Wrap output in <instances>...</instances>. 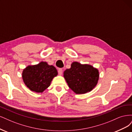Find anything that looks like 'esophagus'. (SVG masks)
Wrapping results in <instances>:
<instances>
[{
    "instance_id": "esophagus-1",
    "label": "esophagus",
    "mask_w": 132,
    "mask_h": 132,
    "mask_svg": "<svg viewBox=\"0 0 132 132\" xmlns=\"http://www.w3.org/2000/svg\"><path fill=\"white\" fill-rule=\"evenodd\" d=\"M62 72H63V71H62V69H59L58 70V73L59 75H61L62 74Z\"/></svg>"
}]
</instances>
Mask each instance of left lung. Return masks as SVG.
Here are the masks:
<instances>
[{
	"label": "left lung",
	"mask_w": 132,
	"mask_h": 132,
	"mask_svg": "<svg viewBox=\"0 0 132 132\" xmlns=\"http://www.w3.org/2000/svg\"><path fill=\"white\" fill-rule=\"evenodd\" d=\"M63 76L69 87L76 94L91 91L97 83L99 71L92 66L74 62L71 68L64 71Z\"/></svg>",
	"instance_id": "1"
}]
</instances>
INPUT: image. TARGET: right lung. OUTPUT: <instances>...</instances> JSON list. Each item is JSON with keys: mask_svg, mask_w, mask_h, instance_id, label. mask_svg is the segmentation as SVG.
I'll return each instance as SVG.
<instances>
[{"mask_svg": "<svg viewBox=\"0 0 132 132\" xmlns=\"http://www.w3.org/2000/svg\"><path fill=\"white\" fill-rule=\"evenodd\" d=\"M57 75L54 66L45 62L28 66L22 72V78L26 86L32 91L42 93L49 87L52 79Z\"/></svg>", "mask_w": 132, "mask_h": 132, "instance_id": "add662e5", "label": "right lung"}]
</instances>
